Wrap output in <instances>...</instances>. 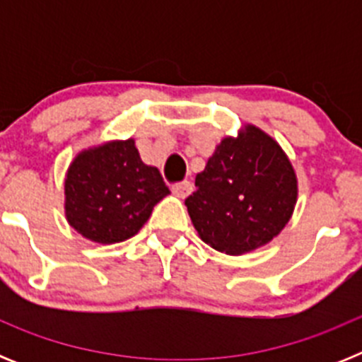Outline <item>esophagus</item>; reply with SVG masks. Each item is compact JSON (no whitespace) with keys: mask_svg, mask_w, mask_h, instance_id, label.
Listing matches in <instances>:
<instances>
[{"mask_svg":"<svg viewBox=\"0 0 362 362\" xmlns=\"http://www.w3.org/2000/svg\"><path fill=\"white\" fill-rule=\"evenodd\" d=\"M172 192H174L177 197H187L192 194V183L190 181H183V183H175L172 185Z\"/></svg>","mask_w":362,"mask_h":362,"instance_id":"1","label":"esophagus"}]
</instances>
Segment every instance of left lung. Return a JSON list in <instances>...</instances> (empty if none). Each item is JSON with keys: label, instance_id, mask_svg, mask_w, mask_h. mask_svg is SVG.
I'll use <instances>...</instances> for the list:
<instances>
[{"label": "left lung", "instance_id": "8db88e82", "mask_svg": "<svg viewBox=\"0 0 362 362\" xmlns=\"http://www.w3.org/2000/svg\"><path fill=\"white\" fill-rule=\"evenodd\" d=\"M196 187L185 199L194 228L206 245L228 255L270 243L286 226L297 201L288 156L254 124L216 146L196 175Z\"/></svg>", "mask_w": 362, "mask_h": 362}]
</instances>
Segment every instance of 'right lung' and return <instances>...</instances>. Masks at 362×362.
<instances>
[{"label":"right lung","instance_id":"1","mask_svg":"<svg viewBox=\"0 0 362 362\" xmlns=\"http://www.w3.org/2000/svg\"><path fill=\"white\" fill-rule=\"evenodd\" d=\"M170 190L156 166L141 161L134 139L83 150L65 179V214L83 238L101 245L136 235Z\"/></svg>","mask_w":362,"mask_h":362}]
</instances>
